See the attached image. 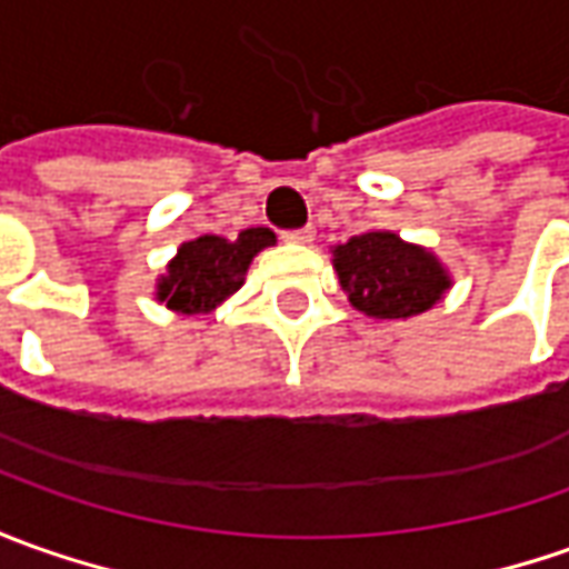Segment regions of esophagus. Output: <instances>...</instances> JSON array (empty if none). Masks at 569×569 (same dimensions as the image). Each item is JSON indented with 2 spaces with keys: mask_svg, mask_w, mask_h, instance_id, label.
Returning a JSON list of instances; mask_svg holds the SVG:
<instances>
[{
  "mask_svg": "<svg viewBox=\"0 0 569 569\" xmlns=\"http://www.w3.org/2000/svg\"><path fill=\"white\" fill-rule=\"evenodd\" d=\"M315 236H317L315 227H301V230L286 233V239H289V242H299V246H311V242H315Z\"/></svg>",
  "mask_w": 569,
  "mask_h": 569,
  "instance_id": "34e87169",
  "label": "esophagus"
}]
</instances>
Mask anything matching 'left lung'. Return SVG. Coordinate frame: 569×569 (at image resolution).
Masks as SVG:
<instances>
[{"mask_svg":"<svg viewBox=\"0 0 569 569\" xmlns=\"http://www.w3.org/2000/svg\"><path fill=\"white\" fill-rule=\"evenodd\" d=\"M333 270L351 308L373 320H408L446 299L451 273L439 254L392 230H367L339 242Z\"/></svg>","mask_w":569,"mask_h":569,"instance_id":"obj_1","label":"left lung"}]
</instances>
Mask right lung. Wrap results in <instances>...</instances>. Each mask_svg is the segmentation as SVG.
I'll return each mask as SVG.
<instances>
[{
	"label": "right lung",
	"instance_id": "1",
	"mask_svg": "<svg viewBox=\"0 0 569 569\" xmlns=\"http://www.w3.org/2000/svg\"><path fill=\"white\" fill-rule=\"evenodd\" d=\"M268 246H277L268 227H249L236 239L204 233L180 242L164 273L154 280V301L168 305L173 315H211L242 289L254 254Z\"/></svg>",
	"mask_w": 569,
	"mask_h": 569
}]
</instances>
